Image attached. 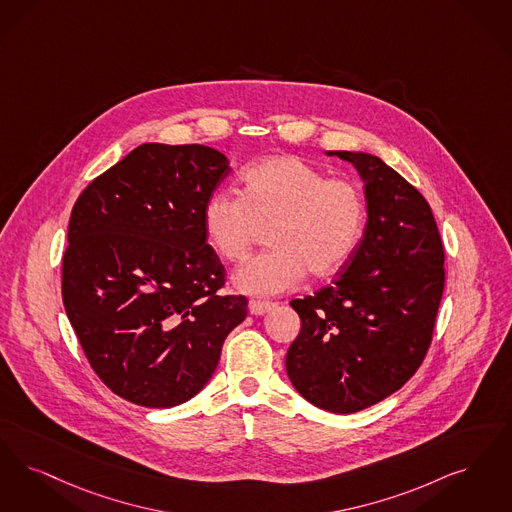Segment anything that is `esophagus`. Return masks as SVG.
<instances>
[{"label":"esophagus","instance_id":"obj_1","mask_svg":"<svg viewBox=\"0 0 512 512\" xmlns=\"http://www.w3.org/2000/svg\"><path fill=\"white\" fill-rule=\"evenodd\" d=\"M274 308V303H268V301H249V312L253 314V316H263L266 314L268 310H272Z\"/></svg>","mask_w":512,"mask_h":512}]
</instances>
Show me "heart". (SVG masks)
<instances>
[{"instance_id": "heart-1", "label": "heart", "mask_w": 512, "mask_h": 512, "mask_svg": "<svg viewBox=\"0 0 512 512\" xmlns=\"http://www.w3.org/2000/svg\"><path fill=\"white\" fill-rule=\"evenodd\" d=\"M366 225L360 184L328 177L295 156L249 165L242 194L213 192L204 205L211 247L228 263L244 261L261 228L272 249L242 266L232 282L247 295L272 297L299 286L310 274L326 278L347 265Z\"/></svg>"}]
</instances>
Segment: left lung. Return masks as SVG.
Listing matches in <instances>:
<instances>
[{
  "mask_svg": "<svg viewBox=\"0 0 512 512\" xmlns=\"http://www.w3.org/2000/svg\"><path fill=\"white\" fill-rule=\"evenodd\" d=\"M364 179L368 223L331 282L289 305L301 331L289 381L316 408L354 413L402 389L423 364L446 282L444 244L423 194L377 156L328 152Z\"/></svg>",
  "mask_w": 512,
  "mask_h": 512,
  "instance_id": "1",
  "label": "left lung"
}]
</instances>
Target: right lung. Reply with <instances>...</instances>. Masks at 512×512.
I'll return each mask as SVG.
<instances>
[{
    "label": "right lung",
    "mask_w": 512,
    "mask_h": 512,
    "mask_svg": "<svg viewBox=\"0 0 512 512\" xmlns=\"http://www.w3.org/2000/svg\"><path fill=\"white\" fill-rule=\"evenodd\" d=\"M204 144L146 143L93 179L72 207L62 303L93 371L144 408H173L204 389L244 295H221L225 266L204 205L228 175Z\"/></svg>",
    "instance_id": "add662e5"
}]
</instances>
